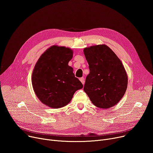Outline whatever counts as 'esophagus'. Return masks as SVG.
<instances>
[{
  "mask_svg": "<svg viewBox=\"0 0 153 153\" xmlns=\"http://www.w3.org/2000/svg\"><path fill=\"white\" fill-rule=\"evenodd\" d=\"M79 79H80V81H81V82H82V84L84 85V83H85V79H84V77H81V78H80Z\"/></svg>",
  "mask_w": 153,
  "mask_h": 153,
  "instance_id": "1",
  "label": "esophagus"
}]
</instances>
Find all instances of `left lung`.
Instances as JSON below:
<instances>
[{"label":"left lung","instance_id":"8db88e82","mask_svg":"<svg viewBox=\"0 0 153 153\" xmlns=\"http://www.w3.org/2000/svg\"><path fill=\"white\" fill-rule=\"evenodd\" d=\"M89 74L84 91L98 108L108 109L122 99L128 85V76L122 61L105 45L85 48Z\"/></svg>","mask_w":153,"mask_h":153}]
</instances>
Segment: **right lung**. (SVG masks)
<instances>
[{
  "mask_svg": "<svg viewBox=\"0 0 153 153\" xmlns=\"http://www.w3.org/2000/svg\"><path fill=\"white\" fill-rule=\"evenodd\" d=\"M73 56L69 48L51 46L37 61L31 76L34 92L46 106L59 108L67 105L83 85L68 65Z\"/></svg>",
  "mask_w": 153,
  "mask_h": 153,
  "instance_id": "add662e5",
  "label": "right lung"
}]
</instances>
